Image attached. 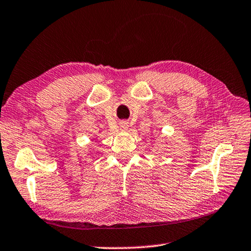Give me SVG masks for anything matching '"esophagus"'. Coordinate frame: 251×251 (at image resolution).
I'll return each mask as SVG.
<instances>
[{"instance_id":"obj_1","label":"esophagus","mask_w":251,"mask_h":251,"mask_svg":"<svg viewBox=\"0 0 251 251\" xmlns=\"http://www.w3.org/2000/svg\"><path fill=\"white\" fill-rule=\"evenodd\" d=\"M120 127L122 130H126L127 127H129V124H127L126 121H122L121 124H120Z\"/></svg>"}]
</instances>
